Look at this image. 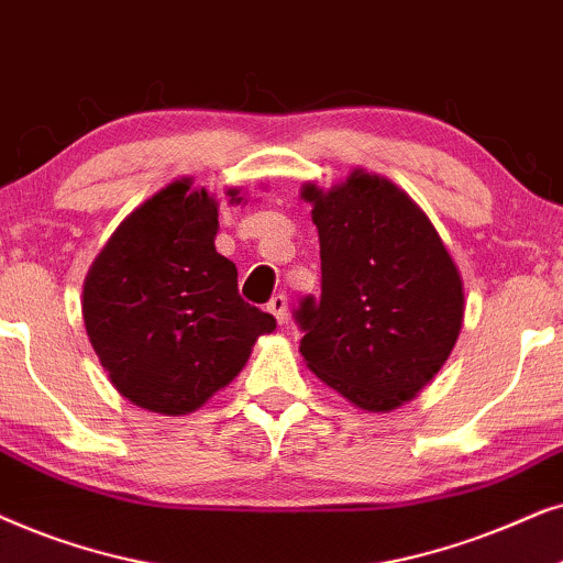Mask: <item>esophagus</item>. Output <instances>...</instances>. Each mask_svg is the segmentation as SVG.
I'll use <instances>...</instances> for the list:
<instances>
[{
	"instance_id": "esophagus-1",
	"label": "esophagus",
	"mask_w": 563,
	"mask_h": 563,
	"mask_svg": "<svg viewBox=\"0 0 563 563\" xmlns=\"http://www.w3.org/2000/svg\"><path fill=\"white\" fill-rule=\"evenodd\" d=\"M267 311L277 319V324H288V296L286 294H275L273 298H269Z\"/></svg>"
}]
</instances>
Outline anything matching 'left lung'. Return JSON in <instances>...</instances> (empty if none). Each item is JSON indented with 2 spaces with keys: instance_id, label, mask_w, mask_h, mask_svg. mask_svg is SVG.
I'll return each mask as SVG.
<instances>
[{
  "instance_id": "left-lung-1",
  "label": "left lung",
  "mask_w": 563,
  "mask_h": 563,
  "mask_svg": "<svg viewBox=\"0 0 563 563\" xmlns=\"http://www.w3.org/2000/svg\"><path fill=\"white\" fill-rule=\"evenodd\" d=\"M321 296L294 311L309 368L368 411L396 409L443 368L463 321V283L430 219L399 187L352 172L309 185Z\"/></svg>"
}]
</instances>
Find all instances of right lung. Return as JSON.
<instances>
[{
  "label": "right lung",
  "instance_id": "1",
  "mask_svg": "<svg viewBox=\"0 0 563 563\" xmlns=\"http://www.w3.org/2000/svg\"><path fill=\"white\" fill-rule=\"evenodd\" d=\"M216 200L179 179L120 223L89 269L81 303L89 342L136 407L198 409L275 329L273 313L239 296L236 265L216 252Z\"/></svg>",
  "mask_w": 563,
  "mask_h": 563
}]
</instances>
